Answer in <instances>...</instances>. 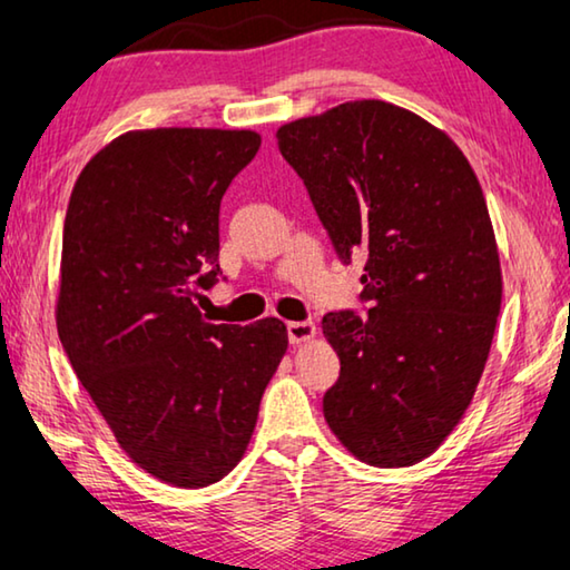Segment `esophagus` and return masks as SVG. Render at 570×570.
Returning <instances> with one entry per match:
<instances>
[{
    "mask_svg": "<svg viewBox=\"0 0 570 570\" xmlns=\"http://www.w3.org/2000/svg\"><path fill=\"white\" fill-rule=\"evenodd\" d=\"M287 336H291L293 344L311 342L313 336H316V326H313L311 321H291V324H287Z\"/></svg>",
    "mask_w": 570,
    "mask_h": 570,
    "instance_id": "1",
    "label": "esophagus"
}]
</instances>
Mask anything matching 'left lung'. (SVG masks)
<instances>
[{"mask_svg":"<svg viewBox=\"0 0 570 570\" xmlns=\"http://www.w3.org/2000/svg\"><path fill=\"white\" fill-rule=\"evenodd\" d=\"M342 262L365 254L354 311L321 326L340 354L324 416L367 465L432 455L463 419L489 360L501 265L483 189L458 144L383 100H354L277 128Z\"/></svg>","mask_w":570,"mask_h":570,"instance_id":"obj_1","label":"left lung"}]
</instances>
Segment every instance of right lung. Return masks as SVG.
<instances>
[{
    "label": "right lung",
    "instance_id": "right-lung-1",
    "mask_svg": "<svg viewBox=\"0 0 570 570\" xmlns=\"http://www.w3.org/2000/svg\"><path fill=\"white\" fill-rule=\"evenodd\" d=\"M254 130H128L97 151L63 220L56 326L73 373L138 468L179 489L244 458L287 350L279 318L210 324L220 197Z\"/></svg>",
    "mask_w": 570,
    "mask_h": 570
}]
</instances>
